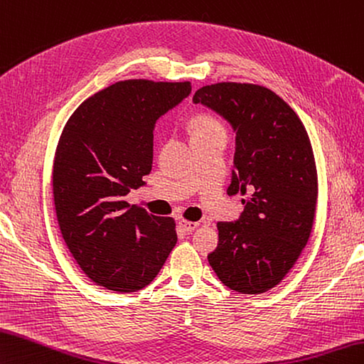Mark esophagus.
<instances>
[{
	"mask_svg": "<svg viewBox=\"0 0 364 364\" xmlns=\"http://www.w3.org/2000/svg\"><path fill=\"white\" fill-rule=\"evenodd\" d=\"M178 225H180V228H183L184 231H193L196 230V228H198V222H191V220H186V218H180V222H178Z\"/></svg>",
	"mask_w": 364,
	"mask_h": 364,
	"instance_id": "obj_1",
	"label": "esophagus"
}]
</instances>
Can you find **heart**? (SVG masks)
<instances>
[{
	"label": "heart",
	"instance_id": "heart-1",
	"mask_svg": "<svg viewBox=\"0 0 364 364\" xmlns=\"http://www.w3.org/2000/svg\"><path fill=\"white\" fill-rule=\"evenodd\" d=\"M217 132H223V127L215 119V117L209 114H197L192 117L191 121L192 138L206 136V134L217 133Z\"/></svg>",
	"mask_w": 364,
	"mask_h": 364
}]
</instances>
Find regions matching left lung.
Segmentation results:
<instances>
[{"label":"left lung","mask_w":364,"mask_h":364,"mask_svg":"<svg viewBox=\"0 0 364 364\" xmlns=\"http://www.w3.org/2000/svg\"><path fill=\"white\" fill-rule=\"evenodd\" d=\"M192 100L231 124L235 155L228 196H247L237 222L217 223L209 265L228 289L265 293L296 264L314 226L318 173L307 130L284 99L255 83H214Z\"/></svg>","instance_id":"1"}]
</instances>
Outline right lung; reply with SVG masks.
Segmentation results:
<instances>
[{"label": "right lung", "instance_id": "1", "mask_svg": "<svg viewBox=\"0 0 364 364\" xmlns=\"http://www.w3.org/2000/svg\"><path fill=\"white\" fill-rule=\"evenodd\" d=\"M191 90V82H116L83 100L63 127L53 166L57 222L82 272L107 290L144 289L178 240L172 217L124 197L151 171L156 119Z\"/></svg>", "mask_w": 364, "mask_h": 364}]
</instances>
